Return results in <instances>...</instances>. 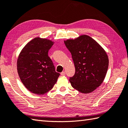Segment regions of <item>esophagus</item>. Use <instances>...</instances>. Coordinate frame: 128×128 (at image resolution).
Instances as JSON below:
<instances>
[{
	"instance_id": "esophagus-1",
	"label": "esophagus",
	"mask_w": 128,
	"mask_h": 128,
	"mask_svg": "<svg viewBox=\"0 0 128 128\" xmlns=\"http://www.w3.org/2000/svg\"><path fill=\"white\" fill-rule=\"evenodd\" d=\"M61 75L62 76H64L65 75H66V72H62L61 73H60Z\"/></svg>"
}]
</instances>
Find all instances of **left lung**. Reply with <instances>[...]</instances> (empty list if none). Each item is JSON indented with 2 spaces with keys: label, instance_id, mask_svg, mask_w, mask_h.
I'll use <instances>...</instances> for the list:
<instances>
[{
  "label": "left lung",
  "instance_id": "8db88e82",
  "mask_svg": "<svg viewBox=\"0 0 128 128\" xmlns=\"http://www.w3.org/2000/svg\"><path fill=\"white\" fill-rule=\"evenodd\" d=\"M64 42L75 65V74L69 79L72 87L83 94L94 91L107 74L109 60L106 51L88 35Z\"/></svg>",
  "mask_w": 128,
  "mask_h": 128
}]
</instances>
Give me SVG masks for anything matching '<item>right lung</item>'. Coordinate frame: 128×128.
Here are the masks:
<instances>
[{
  "instance_id": "1",
  "label": "right lung",
  "mask_w": 128,
  "mask_h": 128,
  "mask_svg": "<svg viewBox=\"0 0 128 128\" xmlns=\"http://www.w3.org/2000/svg\"><path fill=\"white\" fill-rule=\"evenodd\" d=\"M54 42L46 38H34L21 51L17 60L19 77L27 89L37 94H43L51 89L60 74L48 53Z\"/></svg>"
}]
</instances>
